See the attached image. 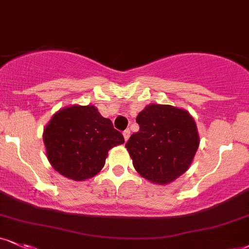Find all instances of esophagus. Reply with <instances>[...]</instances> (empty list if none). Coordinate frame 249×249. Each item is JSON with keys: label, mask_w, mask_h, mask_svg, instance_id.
Returning a JSON list of instances; mask_svg holds the SVG:
<instances>
[{"label": "esophagus", "mask_w": 249, "mask_h": 249, "mask_svg": "<svg viewBox=\"0 0 249 249\" xmlns=\"http://www.w3.org/2000/svg\"><path fill=\"white\" fill-rule=\"evenodd\" d=\"M123 136H124V139H125V142H127V140H128V138H130V136H131V131L128 130V128H127V130H125L124 132H123Z\"/></svg>", "instance_id": "34e87169"}]
</instances>
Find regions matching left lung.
<instances>
[{"mask_svg":"<svg viewBox=\"0 0 249 249\" xmlns=\"http://www.w3.org/2000/svg\"><path fill=\"white\" fill-rule=\"evenodd\" d=\"M139 131L125 145L139 175L168 184L185 173L199 146L196 123L183 109L149 104L137 117Z\"/></svg>","mask_w":249,"mask_h":249,"instance_id":"left-lung-1","label":"left lung"}]
</instances>
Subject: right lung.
<instances>
[{
    "instance_id": "add662e5",
    "label": "right lung",
    "mask_w": 249,
    "mask_h": 249,
    "mask_svg": "<svg viewBox=\"0 0 249 249\" xmlns=\"http://www.w3.org/2000/svg\"><path fill=\"white\" fill-rule=\"evenodd\" d=\"M43 139L51 166L74 181L94 178L109 149L124 143L123 134L94 106H71L53 115Z\"/></svg>"
}]
</instances>
